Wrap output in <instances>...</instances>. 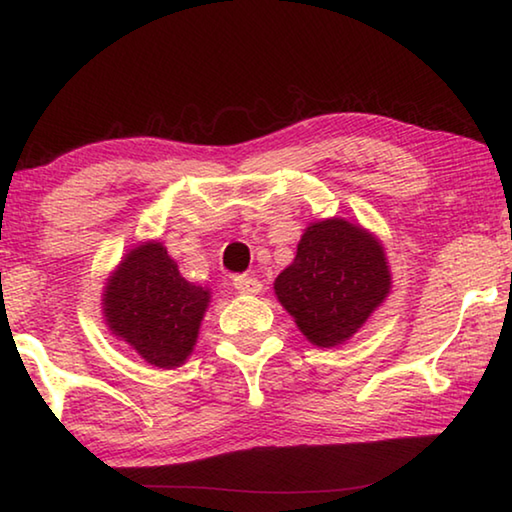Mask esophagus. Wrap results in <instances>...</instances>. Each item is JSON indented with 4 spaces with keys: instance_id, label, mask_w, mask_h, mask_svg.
<instances>
[{
    "instance_id": "esophagus-1",
    "label": "esophagus",
    "mask_w": 512,
    "mask_h": 512,
    "mask_svg": "<svg viewBox=\"0 0 512 512\" xmlns=\"http://www.w3.org/2000/svg\"><path fill=\"white\" fill-rule=\"evenodd\" d=\"M232 287L237 289L239 294L255 296V294H259V291H262V282H259L257 278H253V275H234Z\"/></svg>"
}]
</instances>
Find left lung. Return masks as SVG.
<instances>
[{
  "label": "left lung",
  "mask_w": 512,
  "mask_h": 512,
  "mask_svg": "<svg viewBox=\"0 0 512 512\" xmlns=\"http://www.w3.org/2000/svg\"><path fill=\"white\" fill-rule=\"evenodd\" d=\"M275 294L312 344H342L389 294L383 246L344 218L312 223Z\"/></svg>",
  "instance_id": "1"
}]
</instances>
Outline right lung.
<instances>
[{
  "label": "right lung",
  "mask_w": 512,
  "mask_h": 512,
  "mask_svg": "<svg viewBox=\"0 0 512 512\" xmlns=\"http://www.w3.org/2000/svg\"><path fill=\"white\" fill-rule=\"evenodd\" d=\"M209 291L186 282L161 243L132 250L104 291V316L154 367H177L193 351Z\"/></svg>",
  "instance_id": "1"
}]
</instances>
